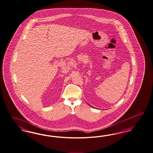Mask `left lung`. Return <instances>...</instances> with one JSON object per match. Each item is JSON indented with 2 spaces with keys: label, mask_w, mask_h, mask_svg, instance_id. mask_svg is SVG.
Here are the masks:
<instances>
[{
  "label": "left lung",
  "mask_w": 153,
  "mask_h": 153,
  "mask_svg": "<svg viewBox=\"0 0 153 153\" xmlns=\"http://www.w3.org/2000/svg\"><path fill=\"white\" fill-rule=\"evenodd\" d=\"M89 105L91 106L90 105ZM92 107H93V106H92Z\"/></svg>",
  "instance_id": "left-lung-1"
}]
</instances>
